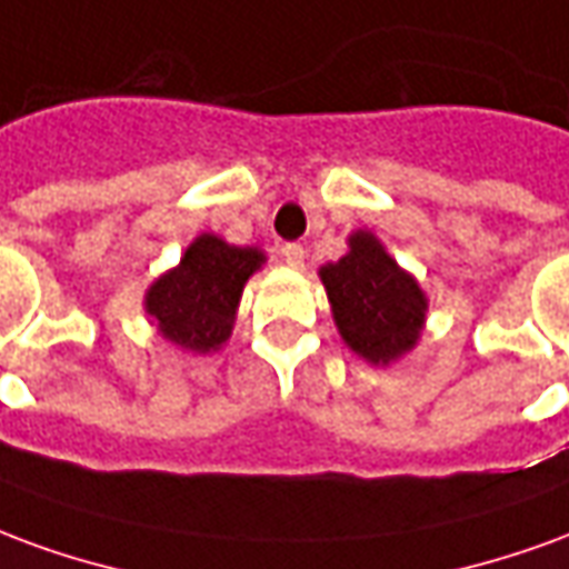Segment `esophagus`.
Instances as JSON below:
<instances>
[{
	"label": "esophagus",
	"instance_id": "1",
	"mask_svg": "<svg viewBox=\"0 0 569 569\" xmlns=\"http://www.w3.org/2000/svg\"><path fill=\"white\" fill-rule=\"evenodd\" d=\"M280 256H283V261L289 264V268H305V256H308V249L301 247V243H286V247L280 249Z\"/></svg>",
	"mask_w": 569,
	"mask_h": 569
}]
</instances>
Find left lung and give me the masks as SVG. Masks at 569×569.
<instances>
[{"label":"left lung","instance_id":"obj_1","mask_svg":"<svg viewBox=\"0 0 569 569\" xmlns=\"http://www.w3.org/2000/svg\"><path fill=\"white\" fill-rule=\"evenodd\" d=\"M338 332L369 362H390L415 347L427 298L415 277L396 264L378 237L357 231L350 252L320 271Z\"/></svg>","mask_w":569,"mask_h":569}]
</instances>
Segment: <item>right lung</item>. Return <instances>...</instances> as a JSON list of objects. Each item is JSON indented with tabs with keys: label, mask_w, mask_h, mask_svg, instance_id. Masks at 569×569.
Segmentation results:
<instances>
[{
	"label": "right lung",
	"mask_w": 569,
	"mask_h": 569,
	"mask_svg": "<svg viewBox=\"0 0 569 569\" xmlns=\"http://www.w3.org/2000/svg\"><path fill=\"white\" fill-rule=\"evenodd\" d=\"M261 261L259 249L231 247L216 234H200L186 249L179 268L151 286L146 310L167 341L210 353L228 341L243 283Z\"/></svg>",
	"instance_id": "1"
}]
</instances>
